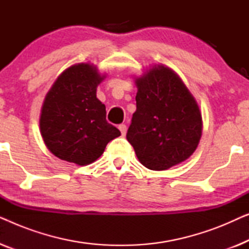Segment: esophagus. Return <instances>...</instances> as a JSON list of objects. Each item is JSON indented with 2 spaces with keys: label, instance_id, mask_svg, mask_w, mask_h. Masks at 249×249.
Wrapping results in <instances>:
<instances>
[{
  "label": "esophagus",
  "instance_id": "34e87169",
  "mask_svg": "<svg viewBox=\"0 0 249 249\" xmlns=\"http://www.w3.org/2000/svg\"><path fill=\"white\" fill-rule=\"evenodd\" d=\"M119 130L121 131V135L122 136H124L125 132H127V125L124 124H120V125H119Z\"/></svg>",
  "mask_w": 249,
  "mask_h": 249
}]
</instances>
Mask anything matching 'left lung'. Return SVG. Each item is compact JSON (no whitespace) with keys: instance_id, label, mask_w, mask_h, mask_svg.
I'll list each match as a JSON object with an SVG mask.
<instances>
[{"instance_id":"8db88e82","label":"left lung","mask_w":249,"mask_h":249,"mask_svg":"<svg viewBox=\"0 0 249 249\" xmlns=\"http://www.w3.org/2000/svg\"><path fill=\"white\" fill-rule=\"evenodd\" d=\"M136 112L127 141L141 163L162 171L186 161L202 136V115L181 79L164 66L153 67L135 80Z\"/></svg>"}]
</instances>
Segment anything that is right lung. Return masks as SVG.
Here are the masks:
<instances>
[{
	"mask_svg": "<svg viewBox=\"0 0 249 249\" xmlns=\"http://www.w3.org/2000/svg\"><path fill=\"white\" fill-rule=\"evenodd\" d=\"M104 76L88 63L68 68L53 84L42 107L40 132L47 148L64 161L87 165L103 154L121 132L107 121L96 97Z\"/></svg>",
	"mask_w": 249,
	"mask_h": 249,
	"instance_id": "right-lung-1",
	"label": "right lung"
}]
</instances>
